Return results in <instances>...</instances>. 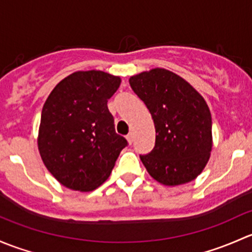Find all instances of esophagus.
Returning a JSON list of instances; mask_svg holds the SVG:
<instances>
[{
  "label": "esophagus",
  "instance_id": "34e87169",
  "mask_svg": "<svg viewBox=\"0 0 252 252\" xmlns=\"http://www.w3.org/2000/svg\"><path fill=\"white\" fill-rule=\"evenodd\" d=\"M126 138H127V142H128V144L133 143V134L128 133V134H127V136H126Z\"/></svg>",
  "mask_w": 252,
  "mask_h": 252
}]
</instances>
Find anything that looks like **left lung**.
I'll use <instances>...</instances> for the list:
<instances>
[{"label": "left lung", "mask_w": 252, "mask_h": 252, "mask_svg": "<svg viewBox=\"0 0 252 252\" xmlns=\"http://www.w3.org/2000/svg\"><path fill=\"white\" fill-rule=\"evenodd\" d=\"M154 121L155 147L141 155L148 173L164 186L195 180L212 150L211 113L203 95L175 72L162 68L129 77Z\"/></svg>", "instance_id": "8db88e82"}]
</instances>
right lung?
<instances>
[{"label":"right lung","instance_id":"1","mask_svg":"<svg viewBox=\"0 0 252 252\" xmlns=\"http://www.w3.org/2000/svg\"><path fill=\"white\" fill-rule=\"evenodd\" d=\"M120 84V77L100 70L76 71L62 80L46 99L38 152L52 176L66 188H98L127 145L115 132L107 105Z\"/></svg>","mask_w":252,"mask_h":252}]
</instances>
